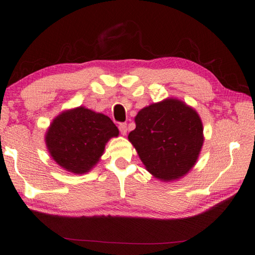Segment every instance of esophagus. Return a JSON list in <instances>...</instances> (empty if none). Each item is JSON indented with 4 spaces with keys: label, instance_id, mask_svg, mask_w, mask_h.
Returning a JSON list of instances; mask_svg holds the SVG:
<instances>
[{
    "label": "esophagus",
    "instance_id": "34e87169",
    "mask_svg": "<svg viewBox=\"0 0 255 255\" xmlns=\"http://www.w3.org/2000/svg\"><path fill=\"white\" fill-rule=\"evenodd\" d=\"M119 130L120 132L123 133V135H126L127 133V124L126 123H123L119 125Z\"/></svg>",
    "mask_w": 255,
    "mask_h": 255
}]
</instances>
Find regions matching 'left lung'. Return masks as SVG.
<instances>
[{
	"label": "left lung",
	"instance_id": "left-lung-1",
	"mask_svg": "<svg viewBox=\"0 0 255 255\" xmlns=\"http://www.w3.org/2000/svg\"><path fill=\"white\" fill-rule=\"evenodd\" d=\"M135 123L128 139L155 177L168 182L194 167L204 136L202 120L192 107L168 98L142 108Z\"/></svg>",
	"mask_w": 255,
	"mask_h": 255
}]
</instances>
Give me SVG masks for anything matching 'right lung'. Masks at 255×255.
Masks as SVG:
<instances>
[{
	"label": "right lung",
	"instance_id": "obj_1",
	"mask_svg": "<svg viewBox=\"0 0 255 255\" xmlns=\"http://www.w3.org/2000/svg\"><path fill=\"white\" fill-rule=\"evenodd\" d=\"M118 135L108 116L78 107L53 119L45 143L59 166L73 174H86L99 161L107 141Z\"/></svg>",
	"mask_w": 255,
	"mask_h": 255
}]
</instances>
